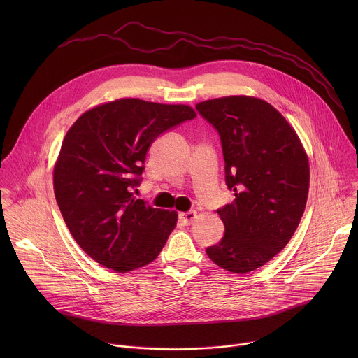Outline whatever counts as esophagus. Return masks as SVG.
Wrapping results in <instances>:
<instances>
[{
  "label": "esophagus",
  "instance_id": "esophagus-1",
  "mask_svg": "<svg viewBox=\"0 0 358 358\" xmlns=\"http://www.w3.org/2000/svg\"><path fill=\"white\" fill-rule=\"evenodd\" d=\"M194 219H196V212H193V210H190V212H182V213H179V220H180L183 224H186V226L192 224Z\"/></svg>",
  "mask_w": 358,
  "mask_h": 358
}]
</instances>
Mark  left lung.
<instances>
[{
	"label": "left lung",
	"instance_id": "8db88e82",
	"mask_svg": "<svg viewBox=\"0 0 358 358\" xmlns=\"http://www.w3.org/2000/svg\"><path fill=\"white\" fill-rule=\"evenodd\" d=\"M196 108L220 135L226 185L236 196L217 209L224 236L206 255L245 274L282 251L301 222L310 183L306 150L284 115L259 98L224 96Z\"/></svg>",
	"mask_w": 358,
	"mask_h": 358
}]
</instances>
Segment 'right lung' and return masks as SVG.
Here are the masks:
<instances>
[{"mask_svg":"<svg viewBox=\"0 0 358 358\" xmlns=\"http://www.w3.org/2000/svg\"><path fill=\"white\" fill-rule=\"evenodd\" d=\"M196 115L187 104L124 98L87 110L70 127L53 166V190L73 238L95 262L128 273L161 252L178 212L136 200L132 190L154 139Z\"/></svg>","mask_w":358,"mask_h":358,"instance_id":"add662e5","label":"right lung"}]
</instances>
